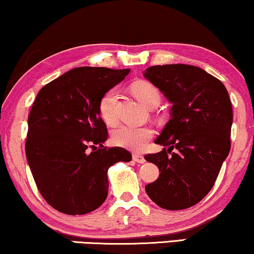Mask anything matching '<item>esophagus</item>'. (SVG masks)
Listing matches in <instances>:
<instances>
[{
	"mask_svg": "<svg viewBox=\"0 0 254 254\" xmlns=\"http://www.w3.org/2000/svg\"><path fill=\"white\" fill-rule=\"evenodd\" d=\"M132 159H133V161L138 162V163H144L145 162L144 156H142L141 154H138V153H134V154L132 155Z\"/></svg>",
	"mask_w": 254,
	"mask_h": 254,
	"instance_id": "esophagus-1",
	"label": "esophagus"
}]
</instances>
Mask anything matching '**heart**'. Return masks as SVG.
<instances>
[{"mask_svg":"<svg viewBox=\"0 0 254 254\" xmlns=\"http://www.w3.org/2000/svg\"><path fill=\"white\" fill-rule=\"evenodd\" d=\"M133 94L142 105L149 107L160 102V93L154 85L147 81H137L132 85ZM116 105H117V90L112 88L102 96L99 102V113L101 119L107 124L116 122ZM154 131L149 127H134L121 126L114 131L113 141L121 147L139 151L153 138Z\"/></svg>","mask_w":254,"mask_h":254,"instance_id":"obj_1","label":"heart"}]
</instances>
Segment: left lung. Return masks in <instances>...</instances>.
I'll return each mask as SVG.
<instances>
[{"label":"left lung","mask_w":254,"mask_h":254,"mask_svg":"<svg viewBox=\"0 0 254 254\" xmlns=\"http://www.w3.org/2000/svg\"><path fill=\"white\" fill-rule=\"evenodd\" d=\"M144 77L171 103V119L155 140L168 148L145 155L160 170L146 193L161 208H189L206 197L229 154V94L217 78L194 65H154Z\"/></svg>","instance_id":"8db88e82"}]
</instances>
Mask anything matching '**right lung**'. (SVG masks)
<instances>
[{"mask_svg":"<svg viewBox=\"0 0 254 254\" xmlns=\"http://www.w3.org/2000/svg\"><path fill=\"white\" fill-rule=\"evenodd\" d=\"M128 72L74 67L45 85L34 100L26 159L41 195L61 213L83 215L101 206L108 195V169L132 160L127 149L103 146L108 132L99 113L102 96Z\"/></svg>","mask_w":254,"mask_h":254,"instance_id":"obj_1","label":"right lung"}]
</instances>
